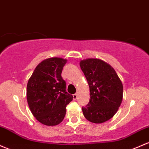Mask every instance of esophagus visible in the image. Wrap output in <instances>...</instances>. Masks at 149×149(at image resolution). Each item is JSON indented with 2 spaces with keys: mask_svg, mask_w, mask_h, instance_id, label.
Returning a JSON list of instances; mask_svg holds the SVG:
<instances>
[{
  "mask_svg": "<svg viewBox=\"0 0 149 149\" xmlns=\"http://www.w3.org/2000/svg\"><path fill=\"white\" fill-rule=\"evenodd\" d=\"M73 99H74V100L77 99V97H78V94H77V93H75V94L73 95Z\"/></svg>",
  "mask_w": 149,
  "mask_h": 149,
  "instance_id": "34e87169",
  "label": "esophagus"
}]
</instances>
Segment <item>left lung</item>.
I'll use <instances>...</instances> for the list:
<instances>
[{"mask_svg":"<svg viewBox=\"0 0 149 149\" xmlns=\"http://www.w3.org/2000/svg\"><path fill=\"white\" fill-rule=\"evenodd\" d=\"M90 88L89 103L82 107L84 117L93 123H103L118 110L123 97V86L110 65L97 58L80 62Z\"/></svg>","mask_w":149,"mask_h":149,"instance_id":"obj_1","label":"left lung"}]
</instances>
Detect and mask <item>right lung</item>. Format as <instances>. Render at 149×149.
I'll use <instances>...</instances> for the list:
<instances>
[{"mask_svg":"<svg viewBox=\"0 0 149 149\" xmlns=\"http://www.w3.org/2000/svg\"><path fill=\"white\" fill-rule=\"evenodd\" d=\"M66 59L54 57L37 65L27 86V99L34 117L43 125L55 126L64 119L73 95L66 92L61 77Z\"/></svg>","mask_w":149,"mask_h":149,"instance_id":"1","label":"right lung"}]
</instances>
